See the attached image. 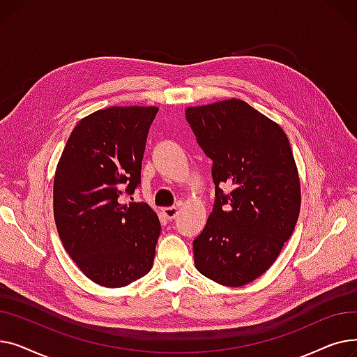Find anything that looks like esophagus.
<instances>
[{"mask_svg": "<svg viewBox=\"0 0 357 357\" xmlns=\"http://www.w3.org/2000/svg\"><path fill=\"white\" fill-rule=\"evenodd\" d=\"M163 214H165L166 218L174 220L178 214V207H175V205H174V207H166V208H163Z\"/></svg>", "mask_w": 357, "mask_h": 357, "instance_id": "obj_1", "label": "esophagus"}]
</instances>
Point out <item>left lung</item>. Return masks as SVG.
Segmentation results:
<instances>
[{
    "mask_svg": "<svg viewBox=\"0 0 357 357\" xmlns=\"http://www.w3.org/2000/svg\"><path fill=\"white\" fill-rule=\"evenodd\" d=\"M185 116L213 160L215 185L213 213L192 245L195 268L220 285L243 287L272 266L295 229L301 186L289 140L237 98L188 107Z\"/></svg>",
    "mask_w": 357,
    "mask_h": 357,
    "instance_id": "8db88e82",
    "label": "left lung"
}]
</instances>
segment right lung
Returning <instances> with one entry per match:
<instances>
[{
	"label": "right lung",
	"mask_w": 357,
	"mask_h": 357,
	"mask_svg": "<svg viewBox=\"0 0 357 357\" xmlns=\"http://www.w3.org/2000/svg\"><path fill=\"white\" fill-rule=\"evenodd\" d=\"M158 111L135 105L92 112L72 130L56 167V229L70 259L101 287H126L153 266L158 214L146 202L121 204V197L140 185Z\"/></svg>",
	"instance_id": "add662e5"
}]
</instances>
